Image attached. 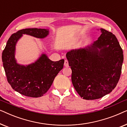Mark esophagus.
Wrapping results in <instances>:
<instances>
[{"mask_svg":"<svg viewBox=\"0 0 127 127\" xmlns=\"http://www.w3.org/2000/svg\"><path fill=\"white\" fill-rule=\"evenodd\" d=\"M64 66H65V67L69 66V63H68V61H67V60H65V62H64Z\"/></svg>","mask_w":127,"mask_h":127,"instance_id":"esophagus-1","label":"esophagus"}]
</instances>
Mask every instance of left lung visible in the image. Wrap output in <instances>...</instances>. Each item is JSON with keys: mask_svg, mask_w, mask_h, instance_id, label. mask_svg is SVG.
<instances>
[{"mask_svg": "<svg viewBox=\"0 0 127 127\" xmlns=\"http://www.w3.org/2000/svg\"><path fill=\"white\" fill-rule=\"evenodd\" d=\"M101 34L91 46L66 53L72 81L83 99L94 100L108 94L120 77L123 51L116 36L100 29Z\"/></svg>", "mask_w": 127, "mask_h": 127, "instance_id": "left-lung-1", "label": "left lung"}]
</instances>
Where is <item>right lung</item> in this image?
Listing matches in <instances>:
<instances>
[{
	"label": "right lung",
	"instance_id": "right-lung-1",
	"mask_svg": "<svg viewBox=\"0 0 127 127\" xmlns=\"http://www.w3.org/2000/svg\"><path fill=\"white\" fill-rule=\"evenodd\" d=\"M23 34L43 39L49 34V30L24 29L12 34L2 53L3 67L13 89L25 96L38 98L49 90L55 77L63 68L64 60L52 61L46 54H42L34 63L26 66L18 64L15 58V46Z\"/></svg>",
	"mask_w": 127,
	"mask_h": 127
}]
</instances>
